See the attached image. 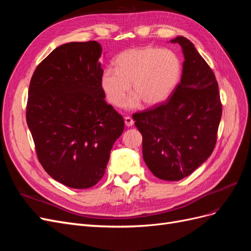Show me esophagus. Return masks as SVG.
Returning a JSON list of instances; mask_svg holds the SVG:
<instances>
[{
    "instance_id": "1",
    "label": "esophagus",
    "mask_w": 251,
    "mask_h": 251,
    "mask_svg": "<svg viewBox=\"0 0 251 251\" xmlns=\"http://www.w3.org/2000/svg\"><path fill=\"white\" fill-rule=\"evenodd\" d=\"M125 124L126 126H132L134 125V120L130 116H126L125 117Z\"/></svg>"
}]
</instances>
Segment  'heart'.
Returning <instances> with one entry per match:
<instances>
[{
    "mask_svg": "<svg viewBox=\"0 0 251 251\" xmlns=\"http://www.w3.org/2000/svg\"><path fill=\"white\" fill-rule=\"evenodd\" d=\"M116 69L107 68L100 83L108 100L116 107L124 103L130 89L134 96L127 102L135 107L138 100L146 105L164 101L176 88L182 66L173 50L154 47L127 49L115 59Z\"/></svg>",
    "mask_w": 251,
    "mask_h": 251,
    "instance_id": "b5f03b06",
    "label": "heart"
}]
</instances>
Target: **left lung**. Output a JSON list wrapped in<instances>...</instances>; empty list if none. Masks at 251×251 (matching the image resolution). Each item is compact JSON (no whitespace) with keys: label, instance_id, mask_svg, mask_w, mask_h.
<instances>
[{"label":"left lung","instance_id":"8db88e82","mask_svg":"<svg viewBox=\"0 0 251 251\" xmlns=\"http://www.w3.org/2000/svg\"><path fill=\"white\" fill-rule=\"evenodd\" d=\"M184 54L181 81L168 100L133 114L142 135L144 162L157 178L179 181L211 155L222 116L214 71L191 41L178 36Z\"/></svg>","mask_w":251,"mask_h":251}]
</instances>
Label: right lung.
<instances>
[{
  "label": "right lung",
  "mask_w": 251,
  "mask_h": 251,
  "mask_svg": "<svg viewBox=\"0 0 251 251\" xmlns=\"http://www.w3.org/2000/svg\"><path fill=\"white\" fill-rule=\"evenodd\" d=\"M102 49L95 41L53 50L30 80L26 120L40 163L72 188H89L103 177L123 116L104 100Z\"/></svg>",
  "instance_id": "1"
}]
</instances>
